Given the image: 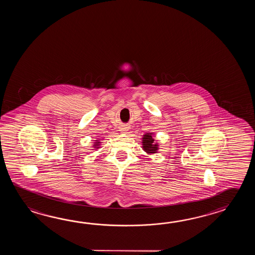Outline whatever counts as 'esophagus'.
<instances>
[{
    "label": "esophagus",
    "instance_id": "34e87169",
    "mask_svg": "<svg viewBox=\"0 0 255 255\" xmlns=\"http://www.w3.org/2000/svg\"><path fill=\"white\" fill-rule=\"evenodd\" d=\"M128 126H121V128H120V131H121L122 133H126V132H128Z\"/></svg>",
    "mask_w": 255,
    "mask_h": 255
}]
</instances>
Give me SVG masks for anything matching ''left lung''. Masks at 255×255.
Segmentation results:
<instances>
[{
    "label": "left lung",
    "mask_w": 255,
    "mask_h": 255,
    "mask_svg": "<svg viewBox=\"0 0 255 255\" xmlns=\"http://www.w3.org/2000/svg\"><path fill=\"white\" fill-rule=\"evenodd\" d=\"M142 147L147 154H153V153H157V146L158 145L154 143V139L152 137V133H146L143 135L142 138Z\"/></svg>",
    "instance_id": "obj_1"
}]
</instances>
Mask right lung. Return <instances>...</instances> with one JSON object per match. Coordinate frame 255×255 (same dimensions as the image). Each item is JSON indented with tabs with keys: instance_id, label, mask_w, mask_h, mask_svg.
<instances>
[{
	"instance_id": "add662e5",
	"label": "right lung",
	"mask_w": 255,
	"mask_h": 255,
	"mask_svg": "<svg viewBox=\"0 0 255 255\" xmlns=\"http://www.w3.org/2000/svg\"><path fill=\"white\" fill-rule=\"evenodd\" d=\"M99 144H100L99 141H96V142H95V145H94V147H95V148H98V147H99V146H99Z\"/></svg>"
}]
</instances>
